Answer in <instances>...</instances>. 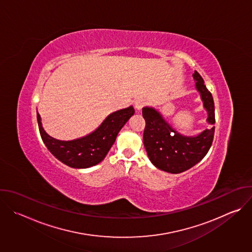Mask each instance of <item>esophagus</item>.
<instances>
[{"label": "esophagus", "instance_id": "esophagus-1", "mask_svg": "<svg viewBox=\"0 0 252 252\" xmlns=\"http://www.w3.org/2000/svg\"><path fill=\"white\" fill-rule=\"evenodd\" d=\"M145 105H146V101L143 99H136L134 101V107L136 111H140Z\"/></svg>", "mask_w": 252, "mask_h": 252}]
</instances>
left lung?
Returning a JSON list of instances; mask_svg holds the SVG:
<instances>
[{"label":"left lung","instance_id":"1","mask_svg":"<svg viewBox=\"0 0 252 252\" xmlns=\"http://www.w3.org/2000/svg\"><path fill=\"white\" fill-rule=\"evenodd\" d=\"M192 76L208 115L206 122L214 125L213 97L196 70ZM142 117L146 121L143 145L153 164L163 171L181 173L189 169L206 156L212 145L214 126L195 136H186L173 129L154 107H143Z\"/></svg>","mask_w":252,"mask_h":252}]
</instances>
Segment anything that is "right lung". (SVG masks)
Segmentation results:
<instances>
[{"label":"right lung","mask_w":252,"mask_h":252,"mask_svg":"<svg viewBox=\"0 0 252 252\" xmlns=\"http://www.w3.org/2000/svg\"><path fill=\"white\" fill-rule=\"evenodd\" d=\"M133 114L132 106L115 112L92 133L67 141L50 136L42 126L39 113L37 119L42 139L53 156L70 167L87 168L99 163L105 158L118 133Z\"/></svg>","instance_id":"right-lung-1"}]
</instances>
